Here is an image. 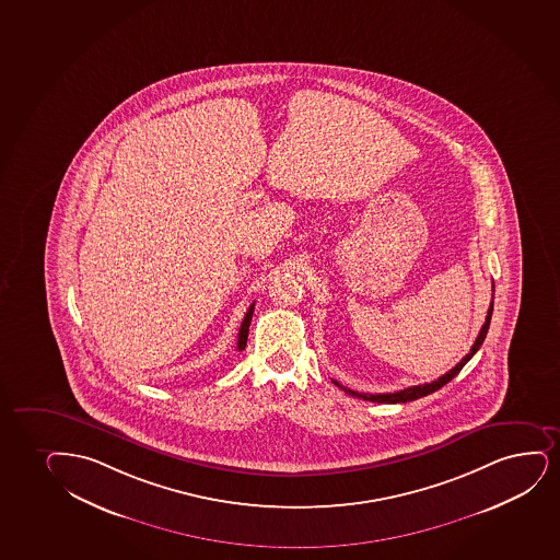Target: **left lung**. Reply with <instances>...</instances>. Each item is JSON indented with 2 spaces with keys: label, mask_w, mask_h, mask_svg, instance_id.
<instances>
[{
  "label": "left lung",
  "mask_w": 560,
  "mask_h": 560,
  "mask_svg": "<svg viewBox=\"0 0 560 560\" xmlns=\"http://www.w3.org/2000/svg\"><path fill=\"white\" fill-rule=\"evenodd\" d=\"M492 290H494V284H492ZM492 307H494V302H490L489 311H487V318H485V325L481 326V331H479V336L476 338V343L471 346L468 354H466V357H464L455 368H451L450 372L442 375V377H438V380L432 381V383H422V385L404 388V390H398V393L387 394L354 393L351 388L343 387V385L338 383V381L331 380V383H334L336 387L341 388V390H346L347 394H351V396H359L362 400L375 401V404H406V401H413L417 400V398L427 396V394L435 393L438 388H442L443 385H447L455 375H458V372L466 366V362H468V360L479 351V347L483 346L485 338H487V331H489L490 317H492Z\"/></svg>",
  "instance_id": "obj_1"
}]
</instances>
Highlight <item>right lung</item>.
Listing matches in <instances>:
<instances>
[{
	"instance_id": "1",
	"label": "right lung",
	"mask_w": 560,
	"mask_h": 560,
	"mask_svg": "<svg viewBox=\"0 0 560 560\" xmlns=\"http://www.w3.org/2000/svg\"><path fill=\"white\" fill-rule=\"evenodd\" d=\"M253 311H255V304H250L249 310L245 313V317H243L242 326H240V334H237V349L243 351L245 346H247V336H249V326L250 318H253Z\"/></svg>"
}]
</instances>
